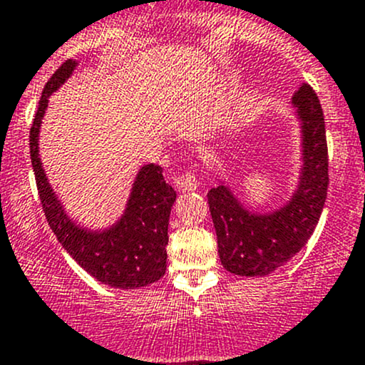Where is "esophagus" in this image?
<instances>
[{
	"label": "esophagus",
	"mask_w": 365,
	"mask_h": 365,
	"mask_svg": "<svg viewBox=\"0 0 365 365\" xmlns=\"http://www.w3.org/2000/svg\"><path fill=\"white\" fill-rule=\"evenodd\" d=\"M174 182H175V186H178L179 191H195V190H198V186H200L198 179H196V174L191 170L175 175Z\"/></svg>",
	"instance_id": "obj_1"
}]
</instances>
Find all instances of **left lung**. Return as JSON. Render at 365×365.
Returning <instances> with one entry per match:
<instances>
[{
  "instance_id": "left-lung-1",
  "label": "left lung",
  "mask_w": 365,
  "mask_h": 365,
  "mask_svg": "<svg viewBox=\"0 0 365 365\" xmlns=\"http://www.w3.org/2000/svg\"><path fill=\"white\" fill-rule=\"evenodd\" d=\"M302 120L300 181L288 203L271 214L248 212L227 186L208 191L217 248L224 269L237 276H267L297 255L312 236L327 196L324 113L309 84L293 94Z\"/></svg>"
}]
</instances>
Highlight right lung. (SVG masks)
Returning <instances> with one entry per match:
<instances>
[{"instance_id": "add662e5", "label": "right lung", "mask_w": 365, "mask_h": 365, "mask_svg": "<svg viewBox=\"0 0 365 365\" xmlns=\"http://www.w3.org/2000/svg\"><path fill=\"white\" fill-rule=\"evenodd\" d=\"M76 67L77 61L67 60L56 68L44 86L31 125L29 145L41 205L61 247L94 279L120 289L148 286L165 274L167 229L175 202V191L163 179L162 167L155 163L141 167L124 215L117 224L105 231H88L65 214L41 165L38 138L48 98L72 76Z\"/></svg>"}]
</instances>
